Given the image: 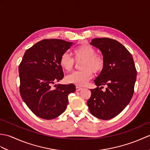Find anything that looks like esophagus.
<instances>
[{"label":"esophagus","instance_id":"obj_1","mask_svg":"<svg viewBox=\"0 0 150 150\" xmlns=\"http://www.w3.org/2000/svg\"><path fill=\"white\" fill-rule=\"evenodd\" d=\"M82 90V88H81V87H79V86H77L76 87V90H77V91H79Z\"/></svg>","mask_w":150,"mask_h":150}]
</instances>
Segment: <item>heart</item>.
<instances>
[{
	"label": "heart",
	"instance_id": "1",
	"mask_svg": "<svg viewBox=\"0 0 150 150\" xmlns=\"http://www.w3.org/2000/svg\"><path fill=\"white\" fill-rule=\"evenodd\" d=\"M74 54L76 60L83 59L81 65L82 69L67 75L66 81L69 84L84 86L93 77L92 71L99 72L103 69L104 60L101 55L96 54V51L93 46L85 42L75 47ZM59 62L64 69L69 71L74 65V59L68 52H64L60 56Z\"/></svg>",
	"mask_w": 150,
	"mask_h": 150
}]
</instances>
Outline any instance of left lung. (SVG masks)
Wrapping results in <instances>:
<instances>
[{
  "instance_id": "8db88e82",
  "label": "left lung",
  "mask_w": 150,
  "mask_h": 150,
  "mask_svg": "<svg viewBox=\"0 0 150 150\" xmlns=\"http://www.w3.org/2000/svg\"><path fill=\"white\" fill-rule=\"evenodd\" d=\"M90 44L100 50L104 66L95 79L97 87L90 90L91 95L87 104L93 116L109 120L118 115L131 100L137 70L132 54L118 41L95 38ZM103 85L107 86L104 92L101 90Z\"/></svg>"
}]
</instances>
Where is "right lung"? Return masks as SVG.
Returning a JSON list of instances; mask_svg holds the SVG:
<instances>
[{"label": "right lung", "instance_id": "right-lung-1", "mask_svg": "<svg viewBox=\"0 0 150 150\" xmlns=\"http://www.w3.org/2000/svg\"><path fill=\"white\" fill-rule=\"evenodd\" d=\"M73 42L60 39H44L27 50L18 66L20 93L22 100L37 117L53 119L68 104V95L76 90L74 84L52 86L64 77L60 58Z\"/></svg>", "mask_w": 150, "mask_h": 150}]
</instances>
